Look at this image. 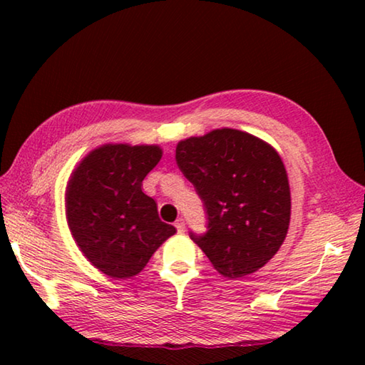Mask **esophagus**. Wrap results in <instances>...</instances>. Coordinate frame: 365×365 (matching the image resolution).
Here are the masks:
<instances>
[{
  "instance_id": "34e87169",
  "label": "esophagus",
  "mask_w": 365,
  "mask_h": 365,
  "mask_svg": "<svg viewBox=\"0 0 365 365\" xmlns=\"http://www.w3.org/2000/svg\"><path fill=\"white\" fill-rule=\"evenodd\" d=\"M175 228H177L178 233H183V232H185V220H183V219H177Z\"/></svg>"
}]
</instances>
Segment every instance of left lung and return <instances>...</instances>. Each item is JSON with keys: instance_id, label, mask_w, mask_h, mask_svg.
Masks as SVG:
<instances>
[{"instance_id": "obj_1", "label": "left lung", "mask_w": 365, "mask_h": 365, "mask_svg": "<svg viewBox=\"0 0 365 365\" xmlns=\"http://www.w3.org/2000/svg\"><path fill=\"white\" fill-rule=\"evenodd\" d=\"M175 159L205 202L207 232L190 233L228 279L264 267L288 233L292 196L280 154L264 140L215 128L178 141Z\"/></svg>"}]
</instances>
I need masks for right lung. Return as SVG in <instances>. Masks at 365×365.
<instances>
[{"mask_svg": "<svg viewBox=\"0 0 365 365\" xmlns=\"http://www.w3.org/2000/svg\"><path fill=\"white\" fill-rule=\"evenodd\" d=\"M163 158L158 145L106 143L80 160L66 187V219L91 265L110 279L140 274L177 230L159 219L143 180Z\"/></svg>", "mask_w": 365, "mask_h": 365, "instance_id": "right-lung-1", "label": "right lung"}]
</instances>
